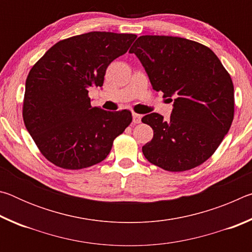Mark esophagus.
Segmentation results:
<instances>
[{
    "instance_id": "1",
    "label": "esophagus",
    "mask_w": 252,
    "mask_h": 252,
    "mask_svg": "<svg viewBox=\"0 0 252 252\" xmlns=\"http://www.w3.org/2000/svg\"><path fill=\"white\" fill-rule=\"evenodd\" d=\"M132 118H133V122L134 123H140L141 122V114L138 113H132Z\"/></svg>"
}]
</instances>
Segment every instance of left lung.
<instances>
[{
	"instance_id": "8db88e82",
	"label": "left lung",
	"mask_w": 252,
	"mask_h": 252,
	"mask_svg": "<svg viewBox=\"0 0 252 252\" xmlns=\"http://www.w3.org/2000/svg\"><path fill=\"white\" fill-rule=\"evenodd\" d=\"M156 91L173 99L170 120L150 113L142 122L153 138L142 147L146 159L171 172L193 169L222 142L234 116L231 76L218 57L198 42L178 36L142 35L130 49Z\"/></svg>"
}]
</instances>
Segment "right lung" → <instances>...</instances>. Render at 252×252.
Instances as JSON below:
<instances>
[{"instance_id": "1", "label": "right lung", "mask_w": 252, "mask_h": 252, "mask_svg": "<svg viewBox=\"0 0 252 252\" xmlns=\"http://www.w3.org/2000/svg\"><path fill=\"white\" fill-rule=\"evenodd\" d=\"M135 34L89 32L55 43L25 82L23 120L40 152L66 170L103 161L132 121L129 110L91 105L89 89L102 87L106 67L125 54Z\"/></svg>"}]
</instances>
